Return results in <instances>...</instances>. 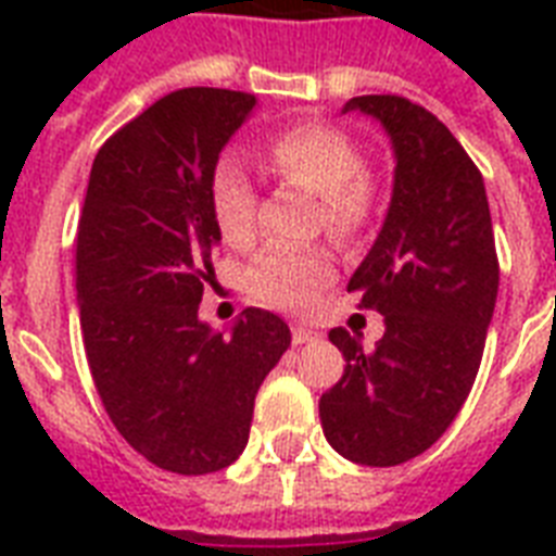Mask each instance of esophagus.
Here are the masks:
<instances>
[{
    "mask_svg": "<svg viewBox=\"0 0 556 556\" xmlns=\"http://www.w3.org/2000/svg\"><path fill=\"white\" fill-rule=\"evenodd\" d=\"M291 338H294L296 346H303V343H308V340L320 338V331L308 329V326H303V323H294V326H291Z\"/></svg>",
    "mask_w": 556,
    "mask_h": 556,
    "instance_id": "obj_1",
    "label": "esophagus"
}]
</instances>
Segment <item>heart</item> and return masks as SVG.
<instances>
[{
    "label": "heart",
    "instance_id": "heart-1",
    "mask_svg": "<svg viewBox=\"0 0 556 556\" xmlns=\"http://www.w3.org/2000/svg\"><path fill=\"white\" fill-rule=\"evenodd\" d=\"M268 164L282 181L303 187L320 199V222L338 242L361 239L375 213V187L361 173L364 155L346 132L334 126H294L268 147ZM210 210L218 236L233 248L253 239V187L236 161H222L210 181ZM334 277V260L323 248L268 244L248 268V291L256 300L305 312L323 286Z\"/></svg>",
    "mask_w": 556,
    "mask_h": 556
}]
</instances>
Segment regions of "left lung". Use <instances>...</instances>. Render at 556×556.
I'll return each mask as SVG.
<instances>
[{
  "mask_svg": "<svg viewBox=\"0 0 556 556\" xmlns=\"http://www.w3.org/2000/svg\"><path fill=\"white\" fill-rule=\"evenodd\" d=\"M343 112L380 121L395 152L387 218L349 279L387 331L371 352L329 331L346 369L320 397V421L343 458L392 467L432 447L470 395L500 260L482 173L439 117L397 94L352 98Z\"/></svg>",
  "mask_w": 556,
  "mask_h": 556,
  "instance_id": "obj_1",
  "label": "left lung"
}]
</instances>
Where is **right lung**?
I'll return each instance as SVG.
<instances>
[{
  "label": "right lung",
  "mask_w": 556,
  "mask_h": 556,
  "mask_svg": "<svg viewBox=\"0 0 556 556\" xmlns=\"http://www.w3.org/2000/svg\"><path fill=\"white\" fill-rule=\"evenodd\" d=\"M253 106L244 91L178 89L91 164L77 227L83 346L117 432L169 473H216L242 456L256 392L291 346L286 320L262 308L230 331L199 320L222 242L210 181Z\"/></svg>",
  "instance_id": "obj_1"
}]
</instances>
